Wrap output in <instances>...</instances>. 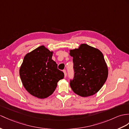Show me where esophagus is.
<instances>
[{"mask_svg": "<svg viewBox=\"0 0 129 129\" xmlns=\"http://www.w3.org/2000/svg\"><path fill=\"white\" fill-rule=\"evenodd\" d=\"M63 73H64V77H66L67 76V72L66 70H63Z\"/></svg>", "mask_w": 129, "mask_h": 129, "instance_id": "34e87169", "label": "esophagus"}]
</instances>
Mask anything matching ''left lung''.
Returning <instances> with one entry per match:
<instances>
[{
  "label": "left lung",
  "mask_w": 129,
  "mask_h": 129,
  "mask_svg": "<svg viewBox=\"0 0 129 129\" xmlns=\"http://www.w3.org/2000/svg\"><path fill=\"white\" fill-rule=\"evenodd\" d=\"M73 57L74 78L70 80L73 92L81 97L94 95L101 89L108 77V67L102 53L86 44L70 50Z\"/></svg>",
  "instance_id": "1"
}]
</instances>
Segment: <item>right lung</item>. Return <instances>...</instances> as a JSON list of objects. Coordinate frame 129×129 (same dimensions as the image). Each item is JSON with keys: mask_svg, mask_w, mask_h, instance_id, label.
Masks as SVG:
<instances>
[{"mask_svg": "<svg viewBox=\"0 0 129 129\" xmlns=\"http://www.w3.org/2000/svg\"><path fill=\"white\" fill-rule=\"evenodd\" d=\"M52 51L40 46L24 56L20 75L24 88L31 95L45 99L54 92L64 73L52 59Z\"/></svg>", "mask_w": 129, "mask_h": 129, "instance_id": "right-lung-1", "label": "right lung"}]
</instances>
